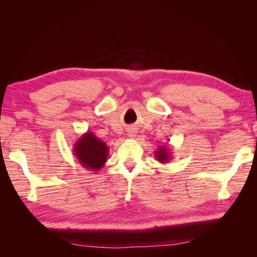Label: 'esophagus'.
Segmentation results:
<instances>
[{"label": "esophagus", "mask_w": 257, "mask_h": 257, "mask_svg": "<svg viewBox=\"0 0 257 257\" xmlns=\"http://www.w3.org/2000/svg\"><path fill=\"white\" fill-rule=\"evenodd\" d=\"M127 135H128V137H131V138H134V137L136 136V132L131 131V132H128Z\"/></svg>", "instance_id": "1"}]
</instances>
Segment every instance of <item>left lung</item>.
Listing matches in <instances>:
<instances>
[{
  "mask_svg": "<svg viewBox=\"0 0 257 257\" xmlns=\"http://www.w3.org/2000/svg\"><path fill=\"white\" fill-rule=\"evenodd\" d=\"M154 157L157 159V161L162 163V164H166V163H168L173 159V152L170 151L167 145H163L159 146L158 150L154 151Z\"/></svg>",
  "mask_w": 257,
  "mask_h": 257,
  "instance_id": "obj_1",
  "label": "left lung"
}]
</instances>
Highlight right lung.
Returning <instances> with one entry per match:
<instances>
[{"label": "right lung", "mask_w": 257, "mask_h": 257, "mask_svg": "<svg viewBox=\"0 0 257 257\" xmlns=\"http://www.w3.org/2000/svg\"><path fill=\"white\" fill-rule=\"evenodd\" d=\"M73 152L83 168L91 172H98L107 162L109 147L98 139L93 132L88 131L77 139Z\"/></svg>", "instance_id": "1"}]
</instances>
